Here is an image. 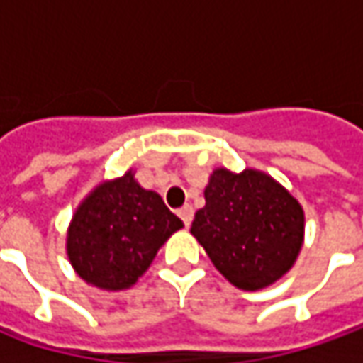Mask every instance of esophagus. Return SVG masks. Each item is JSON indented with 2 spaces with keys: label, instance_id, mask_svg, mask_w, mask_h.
<instances>
[{
  "label": "esophagus",
  "instance_id": "34e87169",
  "mask_svg": "<svg viewBox=\"0 0 363 363\" xmlns=\"http://www.w3.org/2000/svg\"><path fill=\"white\" fill-rule=\"evenodd\" d=\"M177 214H179V218H182V222H184L186 226H189V224H191V220H194V208H191V206H184Z\"/></svg>",
  "mask_w": 363,
  "mask_h": 363
}]
</instances>
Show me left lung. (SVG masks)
<instances>
[{
  "label": "left lung",
  "instance_id": "1",
  "mask_svg": "<svg viewBox=\"0 0 363 363\" xmlns=\"http://www.w3.org/2000/svg\"><path fill=\"white\" fill-rule=\"evenodd\" d=\"M191 234L232 285L258 291L272 285L299 257L305 234L301 203L271 175L220 167L203 191Z\"/></svg>",
  "mask_w": 363,
  "mask_h": 363
}]
</instances>
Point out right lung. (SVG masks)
<instances>
[{"mask_svg": "<svg viewBox=\"0 0 363 363\" xmlns=\"http://www.w3.org/2000/svg\"><path fill=\"white\" fill-rule=\"evenodd\" d=\"M182 226L160 194L141 188L127 172L103 182L82 200L68 228L66 252L89 285L121 291L137 283Z\"/></svg>", "mask_w": 363, "mask_h": 363, "instance_id": "obj_1", "label": "right lung"}]
</instances>
